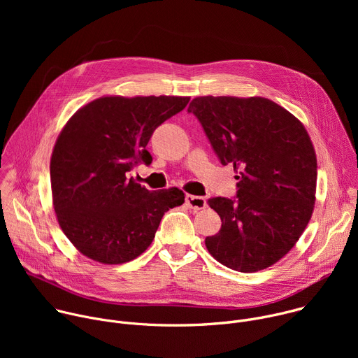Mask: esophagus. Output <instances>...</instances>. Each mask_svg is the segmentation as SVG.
<instances>
[{
	"mask_svg": "<svg viewBox=\"0 0 358 358\" xmlns=\"http://www.w3.org/2000/svg\"><path fill=\"white\" fill-rule=\"evenodd\" d=\"M185 202L187 206L194 210V211H198V210H203L207 207V199L206 196H198V195H191V194H187L185 195Z\"/></svg>",
	"mask_w": 358,
	"mask_h": 358,
	"instance_id": "1",
	"label": "esophagus"
}]
</instances>
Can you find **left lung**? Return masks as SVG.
<instances>
[{
	"label": "left lung",
	"mask_w": 358,
	"mask_h": 358,
	"mask_svg": "<svg viewBox=\"0 0 358 358\" xmlns=\"http://www.w3.org/2000/svg\"><path fill=\"white\" fill-rule=\"evenodd\" d=\"M188 113L201 123L221 164L238 173L234 198L208 199L222 225L206 238L207 249L238 272L269 268L312 218L317 160L308 131L265 97H195Z\"/></svg>",
	"instance_id": "obj_1"
}]
</instances>
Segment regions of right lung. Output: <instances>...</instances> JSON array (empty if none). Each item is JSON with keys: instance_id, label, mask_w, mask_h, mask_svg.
I'll return each mask as SVG.
<instances>
[{"instance_id": "right-lung-1", "label": "right lung", "mask_w": 358, "mask_h": 358, "mask_svg": "<svg viewBox=\"0 0 358 358\" xmlns=\"http://www.w3.org/2000/svg\"><path fill=\"white\" fill-rule=\"evenodd\" d=\"M188 101L100 97L62 129L50 159L54 208L64 234L85 257L108 265L133 261L155 239L164 213L184 202L181 189L148 191L127 173L151 164L150 137Z\"/></svg>"}]
</instances>
